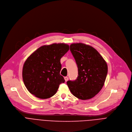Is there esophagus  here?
<instances>
[{"mask_svg":"<svg viewBox=\"0 0 132 132\" xmlns=\"http://www.w3.org/2000/svg\"><path fill=\"white\" fill-rule=\"evenodd\" d=\"M68 80H69V78H68V77H67V76L64 77V80H65V82H67V81H68Z\"/></svg>","mask_w":132,"mask_h":132,"instance_id":"obj_1","label":"esophagus"}]
</instances>
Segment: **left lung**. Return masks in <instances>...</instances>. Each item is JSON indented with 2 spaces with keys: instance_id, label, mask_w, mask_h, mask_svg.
<instances>
[{
  "instance_id": "1",
  "label": "left lung",
  "mask_w": 132,
  "mask_h": 132,
  "mask_svg": "<svg viewBox=\"0 0 132 132\" xmlns=\"http://www.w3.org/2000/svg\"><path fill=\"white\" fill-rule=\"evenodd\" d=\"M70 51L78 68L74 81L67 83L72 94L82 100L94 97L102 88L108 73V66L93 47L82 43L72 44Z\"/></svg>"
}]
</instances>
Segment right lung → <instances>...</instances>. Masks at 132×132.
<instances>
[{
    "instance_id": "add662e5",
    "label": "right lung",
    "mask_w": 132,
    "mask_h": 132,
    "mask_svg": "<svg viewBox=\"0 0 132 132\" xmlns=\"http://www.w3.org/2000/svg\"><path fill=\"white\" fill-rule=\"evenodd\" d=\"M69 50L65 44H53L38 48L25 61L22 71L23 82L30 93L37 98L53 96L60 84L61 58Z\"/></svg>"
}]
</instances>
